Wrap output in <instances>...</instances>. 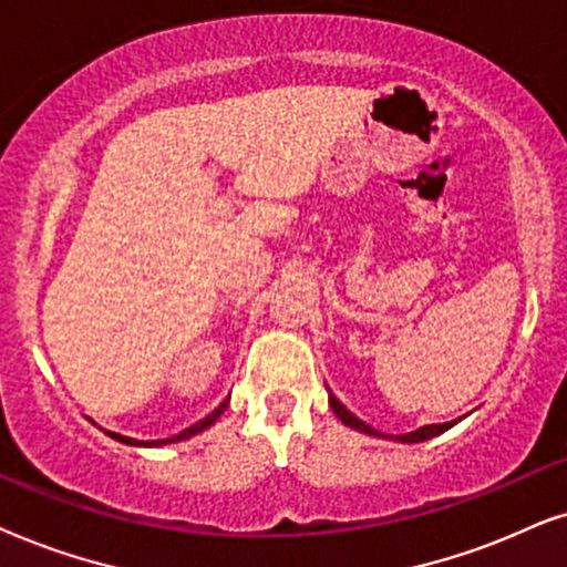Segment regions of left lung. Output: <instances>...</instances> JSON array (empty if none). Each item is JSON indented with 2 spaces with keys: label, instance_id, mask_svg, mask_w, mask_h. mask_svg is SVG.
Segmentation results:
<instances>
[{
  "label": "left lung",
  "instance_id": "left-lung-1",
  "mask_svg": "<svg viewBox=\"0 0 567 567\" xmlns=\"http://www.w3.org/2000/svg\"><path fill=\"white\" fill-rule=\"evenodd\" d=\"M329 406H331V410H334L337 417L342 420L347 427H354V430H360V433L381 435V437H383V433H379V430H373L371 425H365V422L354 417V414H352L350 410H347V406H344L342 402H339V399H337L334 394H331V391H329ZM449 427H454V422H443V425H425V427H417V430H412V433L396 435L394 441H402V443H420V441H427V437H435V435L446 433Z\"/></svg>",
  "mask_w": 567,
  "mask_h": 567
}]
</instances>
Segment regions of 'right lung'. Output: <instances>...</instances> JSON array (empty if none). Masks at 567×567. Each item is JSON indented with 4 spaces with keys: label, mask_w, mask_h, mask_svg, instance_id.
Returning a JSON list of instances; mask_svg holds the SVG:
<instances>
[{
    "label": "right lung",
    "mask_w": 567,
    "mask_h": 567,
    "mask_svg": "<svg viewBox=\"0 0 567 567\" xmlns=\"http://www.w3.org/2000/svg\"><path fill=\"white\" fill-rule=\"evenodd\" d=\"M228 402H230V396L225 399V402L217 406L215 412H209L205 420H199V422H194L192 427H186L184 433H178V435H173V437H163V441H134V437H130V435H118V433H111V430H103L105 435H111L113 441H118V443H126V446H165V443H176V441H184V437H192V435H196V433H202V430H207L209 425H213V422H217V417H220V414L228 410Z\"/></svg>",
    "instance_id": "add662e5"
}]
</instances>
